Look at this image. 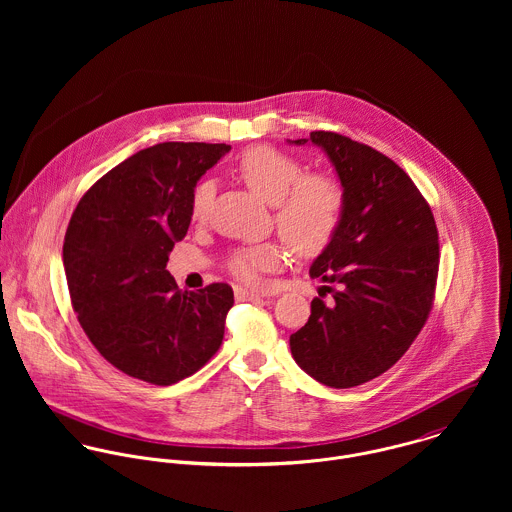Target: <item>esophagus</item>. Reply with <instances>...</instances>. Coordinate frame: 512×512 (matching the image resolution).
Listing matches in <instances>:
<instances>
[{
	"label": "esophagus",
	"instance_id": "esophagus-1",
	"mask_svg": "<svg viewBox=\"0 0 512 512\" xmlns=\"http://www.w3.org/2000/svg\"><path fill=\"white\" fill-rule=\"evenodd\" d=\"M236 297L242 299V301H260V299H264L262 293L250 292V290H244V288H236Z\"/></svg>",
	"mask_w": 512,
	"mask_h": 512
}]
</instances>
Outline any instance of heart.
Returning <instances> with one entry per match:
<instances>
[{
	"instance_id": "1",
	"label": "heart",
	"mask_w": 512,
	"mask_h": 512,
	"mask_svg": "<svg viewBox=\"0 0 512 512\" xmlns=\"http://www.w3.org/2000/svg\"><path fill=\"white\" fill-rule=\"evenodd\" d=\"M236 173L260 199L274 205V220L284 240L299 254L321 252L337 234L345 213V189L329 173H305V165L290 153L272 146L244 151ZM215 197V185L201 181L189 201L193 222H203ZM288 248L264 242L236 250L228 270L248 286H262L264 278L282 268Z\"/></svg>"
}]
</instances>
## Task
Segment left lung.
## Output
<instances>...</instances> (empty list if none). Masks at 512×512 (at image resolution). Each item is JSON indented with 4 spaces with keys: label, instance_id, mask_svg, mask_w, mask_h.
<instances>
[{
    "label": "left lung",
    "instance_id": "1",
    "mask_svg": "<svg viewBox=\"0 0 512 512\" xmlns=\"http://www.w3.org/2000/svg\"><path fill=\"white\" fill-rule=\"evenodd\" d=\"M345 189V213L311 264L325 284L290 337L293 359L331 388L368 382L410 349L428 321L438 282V226L408 173L384 153L335 132H311ZM334 293L325 304L322 290Z\"/></svg>",
    "mask_w": 512,
    "mask_h": 512
}]
</instances>
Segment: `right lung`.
Wrapping results in <instances>:
<instances>
[{
	"label": "right lung",
	"mask_w": 512,
	"mask_h": 512,
	"mask_svg": "<svg viewBox=\"0 0 512 512\" xmlns=\"http://www.w3.org/2000/svg\"><path fill=\"white\" fill-rule=\"evenodd\" d=\"M228 149L147 147L102 175L74 209L63 244L74 313L96 351L128 376L169 386L219 351L232 288L181 292L165 268L191 224L197 181Z\"/></svg>",
	"instance_id": "right-lung-1"
}]
</instances>
